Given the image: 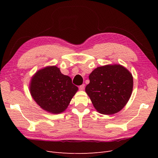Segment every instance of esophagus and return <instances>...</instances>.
I'll list each match as a JSON object with an SVG mask.
<instances>
[{
    "label": "esophagus",
    "mask_w": 158,
    "mask_h": 158,
    "mask_svg": "<svg viewBox=\"0 0 158 158\" xmlns=\"http://www.w3.org/2000/svg\"><path fill=\"white\" fill-rule=\"evenodd\" d=\"M84 88H85V84H82V85H80L79 86V89L80 90H83L84 89Z\"/></svg>",
    "instance_id": "esophagus-1"
}]
</instances>
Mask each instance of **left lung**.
Segmentation results:
<instances>
[{
	"instance_id": "1",
	"label": "left lung",
	"mask_w": 158,
	"mask_h": 158,
	"mask_svg": "<svg viewBox=\"0 0 158 158\" xmlns=\"http://www.w3.org/2000/svg\"><path fill=\"white\" fill-rule=\"evenodd\" d=\"M85 87L93 106L105 114L117 113L126 106L133 88L132 74L121 64H107L94 69Z\"/></svg>"
}]
</instances>
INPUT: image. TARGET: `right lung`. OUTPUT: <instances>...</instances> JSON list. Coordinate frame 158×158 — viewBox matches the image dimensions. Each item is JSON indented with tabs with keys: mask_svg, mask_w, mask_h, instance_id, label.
Returning a JSON list of instances; mask_svg holds the SVG:
<instances>
[{
	"mask_svg": "<svg viewBox=\"0 0 158 158\" xmlns=\"http://www.w3.org/2000/svg\"><path fill=\"white\" fill-rule=\"evenodd\" d=\"M78 89L69 76L62 74L56 66L38 70L30 84L34 101L41 109L52 114L64 111Z\"/></svg>",
	"mask_w": 158,
	"mask_h": 158,
	"instance_id": "obj_1",
	"label": "right lung"
}]
</instances>
